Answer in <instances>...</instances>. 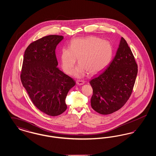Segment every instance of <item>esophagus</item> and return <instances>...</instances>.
<instances>
[{
    "label": "esophagus",
    "instance_id": "34e87169",
    "mask_svg": "<svg viewBox=\"0 0 156 156\" xmlns=\"http://www.w3.org/2000/svg\"><path fill=\"white\" fill-rule=\"evenodd\" d=\"M76 83L78 85H83L84 83V81H82V80H78V81H76Z\"/></svg>",
    "mask_w": 156,
    "mask_h": 156
}]
</instances>
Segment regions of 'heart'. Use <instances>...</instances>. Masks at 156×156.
<instances>
[{
	"label": "heart",
	"instance_id": "heart-1",
	"mask_svg": "<svg viewBox=\"0 0 156 156\" xmlns=\"http://www.w3.org/2000/svg\"><path fill=\"white\" fill-rule=\"evenodd\" d=\"M112 54L113 48L109 41L90 36L73 40L70 48L62 49L60 58L62 69L67 74L72 73L78 58L80 65L74 75L81 77L87 72L95 75L104 70L110 62Z\"/></svg>",
	"mask_w": 156,
	"mask_h": 156
}]
</instances>
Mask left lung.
<instances>
[{"instance_id":"obj_1","label":"left lung","mask_w":156,"mask_h":156,"mask_svg":"<svg viewBox=\"0 0 156 156\" xmlns=\"http://www.w3.org/2000/svg\"><path fill=\"white\" fill-rule=\"evenodd\" d=\"M137 71L131 49L122 37L111 63L89 82L93 89L92 109L100 114L109 115L123 106L132 94Z\"/></svg>"}]
</instances>
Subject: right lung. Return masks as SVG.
<instances>
[{
    "mask_svg": "<svg viewBox=\"0 0 156 156\" xmlns=\"http://www.w3.org/2000/svg\"><path fill=\"white\" fill-rule=\"evenodd\" d=\"M63 38L62 36L49 35L31 43L24 52L20 74L23 86L32 102L51 116L67 109L66 98L76 83L57 67L55 48Z\"/></svg>",
    "mask_w": 156,
    "mask_h": 156,
    "instance_id": "1",
    "label": "right lung"
}]
</instances>
